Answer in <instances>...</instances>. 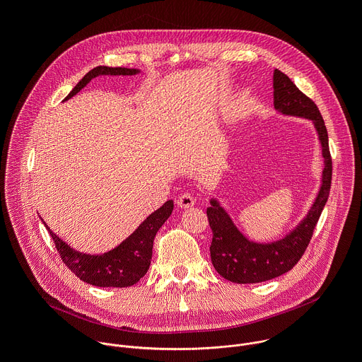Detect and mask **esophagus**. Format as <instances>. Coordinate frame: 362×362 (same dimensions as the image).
Segmentation results:
<instances>
[{
    "label": "esophagus",
    "mask_w": 362,
    "mask_h": 362,
    "mask_svg": "<svg viewBox=\"0 0 362 362\" xmlns=\"http://www.w3.org/2000/svg\"><path fill=\"white\" fill-rule=\"evenodd\" d=\"M194 203H196V199L189 193H183L177 197V206L180 209H189Z\"/></svg>",
    "instance_id": "obj_1"
}]
</instances>
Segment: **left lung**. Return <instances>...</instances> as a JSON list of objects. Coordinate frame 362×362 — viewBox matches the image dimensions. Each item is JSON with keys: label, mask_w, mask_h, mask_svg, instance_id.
Segmentation results:
<instances>
[{"label": "left lung", "mask_w": 362, "mask_h": 362, "mask_svg": "<svg viewBox=\"0 0 362 362\" xmlns=\"http://www.w3.org/2000/svg\"><path fill=\"white\" fill-rule=\"evenodd\" d=\"M274 106L278 115L299 117L313 123L321 144L324 168L321 185L305 216L284 236L271 242L249 239L233 222L230 214L216 197L206 209L214 233L211 259L221 276L235 284H257L278 278L291 271L300 259L329 196L332 162L328 133L315 103L308 98L279 70H274Z\"/></svg>", "instance_id": "8db88e82"}]
</instances>
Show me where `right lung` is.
I'll return each mask as SVG.
<instances>
[{"label": "right lung", "instance_id": "obj_1", "mask_svg": "<svg viewBox=\"0 0 362 362\" xmlns=\"http://www.w3.org/2000/svg\"><path fill=\"white\" fill-rule=\"evenodd\" d=\"M139 69L127 67H106L98 66L90 70L77 86L64 98L74 97L81 88H84L93 78L100 76H136L140 74ZM173 200L163 203L158 211L150 214L137 229L127 236L116 247L98 255L84 253L73 249L60 236H57L48 225L42 221L48 233L53 238L56 247L62 256L66 267L81 281L100 288H127L137 284L148 271L151 262L153 240L158 230L169 219L173 212Z\"/></svg>", "mask_w": 362, "mask_h": 362}]
</instances>
